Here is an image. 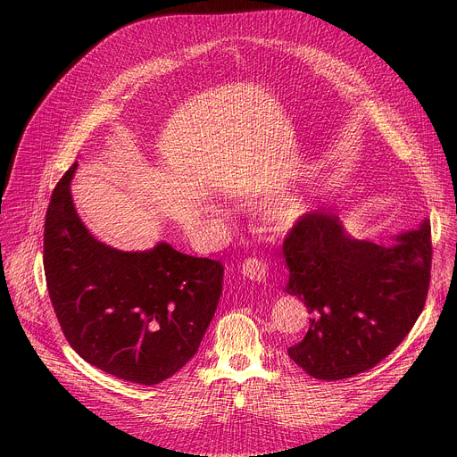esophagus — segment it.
Segmentation results:
<instances>
[{
  "instance_id": "obj_1",
  "label": "esophagus",
  "mask_w": 457,
  "mask_h": 457,
  "mask_svg": "<svg viewBox=\"0 0 457 457\" xmlns=\"http://www.w3.org/2000/svg\"><path fill=\"white\" fill-rule=\"evenodd\" d=\"M242 275L253 282H266L268 266L258 258H245L242 262Z\"/></svg>"
}]
</instances>
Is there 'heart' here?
Instances as JSON below:
<instances>
[{"label": "heart", "instance_id": "heart-1", "mask_svg": "<svg viewBox=\"0 0 457 457\" xmlns=\"http://www.w3.org/2000/svg\"><path fill=\"white\" fill-rule=\"evenodd\" d=\"M309 212L307 203L298 195H287L277 201H271L262 210V220L271 229H289L298 224Z\"/></svg>", "mask_w": 457, "mask_h": 457}]
</instances>
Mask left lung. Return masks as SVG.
Here are the masks:
<instances>
[{
    "label": "left lung",
    "instance_id": "1",
    "mask_svg": "<svg viewBox=\"0 0 457 457\" xmlns=\"http://www.w3.org/2000/svg\"><path fill=\"white\" fill-rule=\"evenodd\" d=\"M284 256L286 293L311 314L287 354L312 378L337 381L372 369L423 311L432 264L427 220L386 247L353 238L337 215L307 213L287 233Z\"/></svg>",
    "mask_w": 457,
    "mask_h": 457
}]
</instances>
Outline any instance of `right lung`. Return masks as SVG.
Returning <instances> with one entry per match:
<instances>
[{"label":"right lung","mask_w":457,"mask_h":457,"mask_svg":"<svg viewBox=\"0 0 457 457\" xmlns=\"http://www.w3.org/2000/svg\"><path fill=\"white\" fill-rule=\"evenodd\" d=\"M76 168L57 182L45 219L50 302L85 361L126 381L157 385L197 353L222 295L224 268L166 242L148 251L99 242L72 201Z\"/></svg>","instance_id":"add662e5"}]
</instances>
